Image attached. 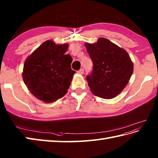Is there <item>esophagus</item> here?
I'll list each match as a JSON object with an SVG mask.
<instances>
[{"label":"esophagus","instance_id":"esophagus-1","mask_svg":"<svg viewBox=\"0 0 158 158\" xmlns=\"http://www.w3.org/2000/svg\"><path fill=\"white\" fill-rule=\"evenodd\" d=\"M77 73H79V74H83L84 73V69H80V70H78V72H77Z\"/></svg>","mask_w":158,"mask_h":158}]
</instances>
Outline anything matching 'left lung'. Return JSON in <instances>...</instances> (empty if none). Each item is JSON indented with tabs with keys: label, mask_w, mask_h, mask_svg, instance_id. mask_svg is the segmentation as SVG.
<instances>
[{
	"label": "left lung",
	"mask_w": 158,
	"mask_h": 158,
	"mask_svg": "<svg viewBox=\"0 0 158 158\" xmlns=\"http://www.w3.org/2000/svg\"><path fill=\"white\" fill-rule=\"evenodd\" d=\"M93 61V70L86 76L91 91L104 99H112L123 91L133 73L134 65L130 56L106 38L95 44H85Z\"/></svg>",
	"instance_id": "left-lung-1"
}]
</instances>
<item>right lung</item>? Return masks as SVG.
Listing matches in <instances>:
<instances>
[{
  "label": "right lung",
  "instance_id": "obj_1",
  "mask_svg": "<svg viewBox=\"0 0 158 158\" xmlns=\"http://www.w3.org/2000/svg\"><path fill=\"white\" fill-rule=\"evenodd\" d=\"M67 48L48 40L26 59L22 78L35 98L50 103L66 94L76 73L71 68L72 56L65 54Z\"/></svg>",
  "mask_w": 158,
  "mask_h": 158
}]
</instances>
